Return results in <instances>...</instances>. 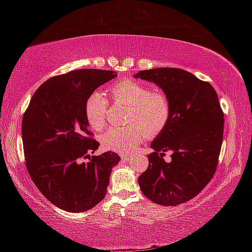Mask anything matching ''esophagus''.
Wrapping results in <instances>:
<instances>
[{
	"label": "esophagus",
	"instance_id": "34e87169",
	"mask_svg": "<svg viewBox=\"0 0 252 252\" xmlns=\"http://www.w3.org/2000/svg\"><path fill=\"white\" fill-rule=\"evenodd\" d=\"M120 157L123 161H129L131 159V155H127V153H121Z\"/></svg>",
	"mask_w": 252,
	"mask_h": 252
}]
</instances>
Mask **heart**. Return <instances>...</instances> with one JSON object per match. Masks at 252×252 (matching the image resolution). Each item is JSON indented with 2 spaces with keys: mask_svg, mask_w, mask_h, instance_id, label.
I'll list each match as a JSON object with an SVG mask.
<instances>
[{
  "mask_svg": "<svg viewBox=\"0 0 252 252\" xmlns=\"http://www.w3.org/2000/svg\"><path fill=\"white\" fill-rule=\"evenodd\" d=\"M110 97L116 102L130 105L129 123L126 127L113 126L101 136V143L108 150L130 152L146 140L149 133L158 134L168 125L171 105L168 96L161 91H150L149 88L134 81H120L109 88ZM108 100L100 91H93L84 103V114L93 130L104 126Z\"/></svg>",
  "mask_w": 252,
  "mask_h": 252,
  "instance_id": "heart-1",
  "label": "heart"
}]
</instances>
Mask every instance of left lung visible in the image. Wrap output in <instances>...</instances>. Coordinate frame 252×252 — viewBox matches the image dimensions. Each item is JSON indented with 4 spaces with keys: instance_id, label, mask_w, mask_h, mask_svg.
<instances>
[{
    "instance_id": "8db88e82",
    "label": "left lung",
    "mask_w": 252,
    "mask_h": 252,
    "mask_svg": "<svg viewBox=\"0 0 252 252\" xmlns=\"http://www.w3.org/2000/svg\"><path fill=\"white\" fill-rule=\"evenodd\" d=\"M156 83L168 96L171 116L151 143L149 167L139 177L146 197L162 206H177L194 198L216 172L223 138V112L212 85L190 72L173 67L134 74ZM172 151V162L163 159Z\"/></svg>"
}]
</instances>
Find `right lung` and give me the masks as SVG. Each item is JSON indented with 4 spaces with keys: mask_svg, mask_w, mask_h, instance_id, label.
Returning <instances> with one entry per match:
<instances>
[{
    "mask_svg": "<svg viewBox=\"0 0 252 252\" xmlns=\"http://www.w3.org/2000/svg\"><path fill=\"white\" fill-rule=\"evenodd\" d=\"M117 72L82 69L53 76L34 93L22 120L29 174L51 203L67 212H83L105 197L116 152L90 157L100 143L91 138L84 114L90 94ZM82 158H89L82 162Z\"/></svg>",
    "mask_w": 252,
    "mask_h": 252,
    "instance_id": "1",
    "label": "right lung"
}]
</instances>
